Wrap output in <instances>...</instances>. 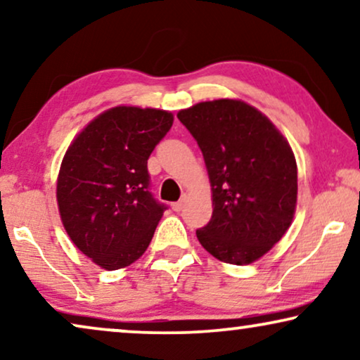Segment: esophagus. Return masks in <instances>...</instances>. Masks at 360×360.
Here are the masks:
<instances>
[{
  "instance_id": "34e87169",
  "label": "esophagus",
  "mask_w": 360,
  "mask_h": 360,
  "mask_svg": "<svg viewBox=\"0 0 360 360\" xmlns=\"http://www.w3.org/2000/svg\"><path fill=\"white\" fill-rule=\"evenodd\" d=\"M185 203H186V198L184 196V198H181L180 201H176V203L172 205V210H174V211H181V210H184Z\"/></svg>"
}]
</instances>
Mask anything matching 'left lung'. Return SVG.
<instances>
[{"label":"left lung","instance_id":"1","mask_svg":"<svg viewBox=\"0 0 360 360\" xmlns=\"http://www.w3.org/2000/svg\"><path fill=\"white\" fill-rule=\"evenodd\" d=\"M176 117L198 142L213 186V216L196 238L226 264H252L292 224L298 191L292 147L240 100L198 103Z\"/></svg>","mask_w":360,"mask_h":360}]
</instances>
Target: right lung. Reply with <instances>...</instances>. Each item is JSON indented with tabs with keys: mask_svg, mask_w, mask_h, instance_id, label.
Returning <instances> with one entry per match:
<instances>
[{
	"mask_svg": "<svg viewBox=\"0 0 360 360\" xmlns=\"http://www.w3.org/2000/svg\"><path fill=\"white\" fill-rule=\"evenodd\" d=\"M172 124L169 111L116 106L65 152L57 179L63 228L101 269L127 267L149 248L167 206L150 193L147 159Z\"/></svg>",
	"mask_w": 360,
	"mask_h": 360,
	"instance_id": "add662e5",
	"label": "right lung"
}]
</instances>
